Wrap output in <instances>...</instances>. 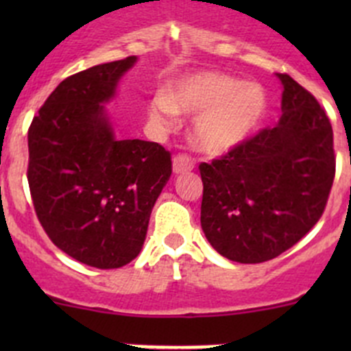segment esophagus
Listing matches in <instances>:
<instances>
[{"label":"esophagus","instance_id":"obj_1","mask_svg":"<svg viewBox=\"0 0 351 351\" xmlns=\"http://www.w3.org/2000/svg\"><path fill=\"white\" fill-rule=\"evenodd\" d=\"M195 162H193L192 156H189L186 153H180L173 158V173H186L190 169H193Z\"/></svg>","mask_w":351,"mask_h":351}]
</instances>
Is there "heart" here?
Here are the masks:
<instances>
[{
	"instance_id": "b5f03b06",
	"label": "heart",
	"mask_w": 351,
	"mask_h": 351,
	"mask_svg": "<svg viewBox=\"0 0 351 351\" xmlns=\"http://www.w3.org/2000/svg\"><path fill=\"white\" fill-rule=\"evenodd\" d=\"M265 107L267 98L258 84L239 83L222 73H198L169 84L166 95H156L149 104V117L168 125L178 113L198 115L195 144L207 154H224L250 136Z\"/></svg>"
}]
</instances>
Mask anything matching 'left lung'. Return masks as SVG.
Segmentation results:
<instances>
[{
    "instance_id": "obj_1",
    "label": "left lung",
    "mask_w": 351,
    "mask_h": 351,
    "mask_svg": "<svg viewBox=\"0 0 351 351\" xmlns=\"http://www.w3.org/2000/svg\"><path fill=\"white\" fill-rule=\"evenodd\" d=\"M277 76L280 120L198 166L205 238L238 263H263L299 243L323 215L335 180L326 112L289 74Z\"/></svg>"
}]
</instances>
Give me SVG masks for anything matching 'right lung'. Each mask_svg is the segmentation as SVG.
<instances>
[{
    "label": "right lung",
    "mask_w": 351,
    "mask_h": 351,
    "mask_svg": "<svg viewBox=\"0 0 351 351\" xmlns=\"http://www.w3.org/2000/svg\"><path fill=\"white\" fill-rule=\"evenodd\" d=\"M136 56L59 83L28 129L27 178L52 243L88 267L120 268L143 250L151 210L171 176L161 144L119 141L101 104Z\"/></svg>",
    "instance_id": "add662e5"
}]
</instances>
